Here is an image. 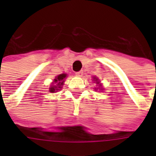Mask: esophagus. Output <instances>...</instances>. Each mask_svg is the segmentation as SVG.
<instances>
[{"label":"esophagus","instance_id":"esophagus-1","mask_svg":"<svg viewBox=\"0 0 156 156\" xmlns=\"http://www.w3.org/2000/svg\"><path fill=\"white\" fill-rule=\"evenodd\" d=\"M75 74L78 77H81V76H83V70H80V71H78V72H76Z\"/></svg>","mask_w":156,"mask_h":156}]
</instances>
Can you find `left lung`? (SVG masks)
Instances as JSON below:
<instances>
[{
    "instance_id": "left-lung-1",
    "label": "left lung",
    "mask_w": 156,
    "mask_h": 156,
    "mask_svg": "<svg viewBox=\"0 0 156 156\" xmlns=\"http://www.w3.org/2000/svg\"><path fill=\"white\" fill-rule=\"evenodd\" d=\"M96 80H97V79H96V78H95V81H96Z\"/></svg>"
}]
</instances>
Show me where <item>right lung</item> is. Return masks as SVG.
<instances>
[{
    "label": "right lung",
    "mask_w": 156,
    "mask_h": 156,
    "mask_svg": "<svg viewBox=\"0 0 156 156\" xmlns=\"http://www.w3.org/2000/svg\"><path fill=\"white\" fill-rule=\"evenodd\" d=\"M66 78V74L65 73H62V74H60L56 78V79H54V83L55 85H52V87L49 88L50 92H55L56 90H59V89H61V86L63 85L64 83V79Z\"/></svg>",
    "instance_id": "right-lung-1"
}]
</instances>
